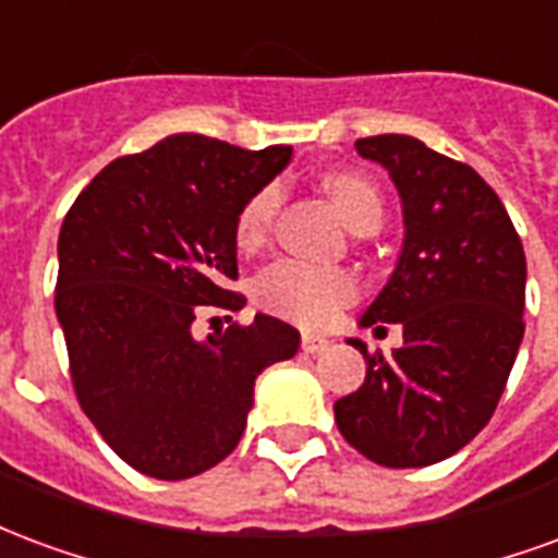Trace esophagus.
<instances>
[{
	"instance_id": "obj_1",
	"label": "esophagus",
	"mask_w": 558,
	"mask_h": 558,
	"mask_svg": "<svg viewBox=\"0 0 558 558\" xmlns=\"http://www.w3.org/2000/svg\"><path fill=\"white\" fill-rule=\"evenodd\" d=\"M328 347L326 338H319V335H302V350L316 355V352H323Z\"/></svg>"
}]
</instances>
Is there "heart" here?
Wrapping results in <instances>:
<instances>
[{
	"instance_id": "1",
	"label": "heart",
	"mask_w": 558,
	"mask_h": 558,
	"mask_svg": "<svg viewBox=\"0 0 558 558\" xmlns=\"http://www.w3.org/2000/svg\"><path fill=\"white\" fill-rule=\"evenodd\" d=\"M323 187L355 232H374L386 218V199L379 184L359 170H335ZM283 191L280 184H263L235 215L232 239L242 254H254L268 242L278 220ZM362 292L359 278L347 268L311 266L302 259H278L254 280V302L268 314L290 319L295 326L323 328L335 323Z\"/></svg>"
}]
</instances>
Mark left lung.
<instances>
[{
  "instance_id": "8db88e82",
  "label": "left lung",
  "mask_w": 558,
  "mask_h": 558,
  "mask_svg": "<svg viewBox=\"0 0 558 558\" xmlns=\"http://www.w3.org/2000/svg\"><path fill=\"white\" fill-rule=\"evenodd\" d=\"M398 184L407 242L364 326L400 323L403 347L367 352V376L335 403L343 439L388 469L457 454L484 430L523 340L526 254L502 199L469 163L421 140L355 143Z\"/></svg>"
}]
</instances>
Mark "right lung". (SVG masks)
Wrapping results in <instances>:
<instances>
[{
	"label": "right lung",
	"instance_id": "obj_1",
	"mask_svg": "<svg viewBox=\"0 0 558 558\" xmlns=\"http://www.w3.org/2000/svg\"><path fill=\"white\" fill-rule=\"evenodd\" d=\"M290 146L259 151L175 134L110 160L59 230L56 316L80 407L128 466L194 478L232 454L254 379L292 359L299 331L256 314L196 343L203 311H239L235 215Z\"/></svg>",
	"mask_w": 558,
	"mask_h": 558
}]
</instances>
